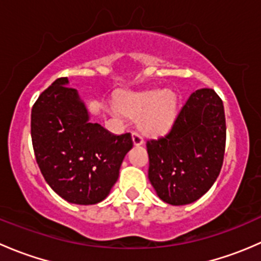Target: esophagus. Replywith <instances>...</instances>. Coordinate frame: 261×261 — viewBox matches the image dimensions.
Returning <instances> with one entry per match:
<instances>
[{
    "mask_svg": "<svg viewBox=\"0 0 261 261\" xmlns=\"http://www.w3.org/2000/svg\"><path fill=\"white\" fill-rule=\"evenodd\" d=\"M133 143H134V145H135V146L143 145L144 140H143V138H141V136H140V134H139V133H133Z\"/></svg>",
    "mask_w": 261,
    "mask_h": 261,
    "instance_id": "obj_1",
    "label": "esophagus"
}]
</instances>
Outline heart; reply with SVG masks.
I'll use <instances>...</instances> for the list:
<instances>
[{"label": "heart", "mask_w": 261, "mask_h": 261, "mask_svg": "<svg viewBox=\"0 0 261 261\" xmlns=\"http://www.w3.org/2000/svg\"><path fill=\"white\" fill-rule=\"evenodd\" d=\"M177 93L172 89L123 92L115 98V109L128 118L139 117V127L147 136H163L178 116Z\"/></svg>", "instance_id": "b5f03b06"}]
</instances>
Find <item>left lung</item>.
<instances>
[{
    "instance_id": "obj_1",
    "label": "left lung",
    "mask_w": 261,
    "mask_h": 261,
    "mask_svg": "<svg viewBox=\"0 0 261 261\" xmlns=\"http://www.w3.org/2000/svg\"><path fill=\"white\" fill-rule=\"evenodd\" d=\"M225 144L222 101L211 88L197 89L181 107L172 130L146 143L147 175L158 197L173 206L201 198L220 174Z\"/></svg>"
}]
</instances>
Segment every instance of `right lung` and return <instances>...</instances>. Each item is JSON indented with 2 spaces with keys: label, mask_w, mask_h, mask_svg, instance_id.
I'll use <instances>...</instances> for the list:
<instances>
[{
  "label": "right lung",
  "mask_w": 261,
  "mask_h": 261,
  "mask_svg": "<svg viewBox=\"0 0 261 261\" xmlns=\"http://www.w3.org/2000/svg\"><path fill=\"white\" fill-rule=\"evenodd\" d=\"M68 78H58L31 110V140L44 179L69 203L103 201L118 179L131 134L115 135L89 121V112Z\"/></svg>",
  "instance_id": "obj_1"
}]
</instances>
